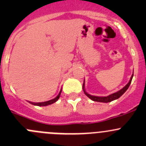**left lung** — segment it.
Instances as JSON below:
<instances>
[{"mask_svg": "<svg viewBox=\"0 0 146 146\" xmlns=\"http://www.w3.org/2000/svg\"><path fill=\"white\" fill-rule=\"evenodd\" d=\"M133 73L132 74V76H131V79H130V80H129V82H128V83L126 84V85H125V86L123 87L122 89H121L120 90L117 91V92H114V93H112V94H111V95H108V96H106V97L94 96V95H90V94H88L85 90V80H84L83 85H82V89H83L84 93L86 95V96H88V98H89L90 99L92 100V101L99 102H105V103L110 102H111L113 100H115L118 99V98H120V97L121 96V95H123V94L124 93V92H126V90H127V89L129 88V85H130L131 82L132 78H133Z\"/></svg>", "mask_w": 146, "mask_h": 146, "instance_id": "1", "label": "left lung"}]
</instances>
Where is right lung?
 Here are the masks:
<instances>
[{
	"label": "right lung",
	"instance_id": "right-lung-1",
	"mask_svg": "<svg viewBox=\"0 0 146 146\" xmlns=\"http://www.w3.org/2000/svg\"><path fill=\"white\" fill-rule=\"evenodd\" d=\"M61 91H62V89H61V90H60V92H59V93H58V95H57V96L55 98H54V99L51 100H48V101H46V102H30V104H33V105L39 106V107H43V106L49 105V104H53V103L56 102L58 99H59L60 95H61Z\"/></svg>",
	"mask_w": 146,
	"mask_h": 146
}]
</instances>
